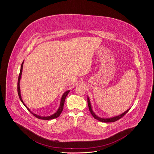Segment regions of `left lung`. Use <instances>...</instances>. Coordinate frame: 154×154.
Returning a JSON list of instances; mask_svg holds the SVG:
<instances>
[{
	"instance_id": "left-lung-1",
	"label": "left lung",
	"mask_w": 154,
	"mask_h": 154,
	"mask_svg": "<svg viewBox=\"0 0 154 154\" xmlns=\"http://www.w3.org/2000/svg\"><path fill=\"white\" fill-rule=\"evenodd\" d=\"M87 100H88V107H89V110L90 111L91 114L92 115V116L94 117V118H95L96 119H97L98 121H100V122H115L116 121H117L118 119H119L120 118L124 116H125L128 112V111L130 110L128 109V110L125 111L124 112H123L122 114L118 116H116V117H114L111 118H100L98 116H97L95 114L93 110L92 109V107H91V102H90V100H89V97H87Z\"/></svg>"
}]
</instances>
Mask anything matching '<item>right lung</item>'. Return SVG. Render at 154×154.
I'll return each instance as SVG.
<instances>
[{"instance_id":"obj_1","label":"right lung","mask_w":154,"mask_h":154,"mask_svg":"<svg viewBox=\"0 0 154 154\" xmlns=\"http://www.w3.org/2000/svg\"><path fill=\"white\" fill-rule=\"evenodd\" d=\"M23 62L21 64V70H20V73L19 74V77H18V87H17V90H18V96H19V97L21 101V102L23 103V104L25 106V107L28 109V110L30 111L34 116H35L36 117L38 118V119H44V120H49V119H54V118H57L59 116H60V114H61L63 109V105H64V103H65V99H66V97L67 95H68L69 92H70V91H66L62 96V98H61V100H60V106L59 107L58 109L56 111V112H55L54 114H52L50 116H47V117H43V116H38V115H37L35 113H33L25 105V104L24 103V102H23L22 100V97H21V91H20V80H21V75H22V67H23Z\"/></svg>"}]
</instances>
